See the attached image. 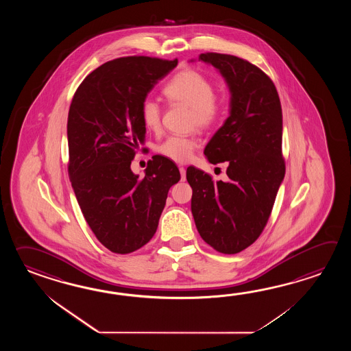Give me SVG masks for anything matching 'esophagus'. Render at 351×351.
<instances>
[{"instance_id":"34e87169","label":"esophagus","mask_w":351,"mask_h":351,"mask_svg":"<svg viewBox=\"0 0 351 351\" xmlns=\"http://www.w3.org/2000/svg\"><path fill=\"white\" fill-rule=\"evenodd\" d=\"M179 172H180V179L184 182L186 180V168L184 167H179Z\"/></svg>"}]
</instances>
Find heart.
I'll list each match as a JSON object with an SVG mask.
<instances>
[{"instance_id": "obj_1", "label": "heart", "mask_w": 351, "mask_h": 351, "mask_svg": "<svg viewBox=\"0 0 351 351\" xmlns=\"http://www.w3.org/2000/svg\"><path fill=\"white\" fill-rule=\"evenodd\" d=\"M165 95L176 104L192 110V119L199 128H209L222 115V101L215 97V88L206 76L195 70H183L165 85ZM143 124L156 132L160 128L162 109L152 97L144 99L141 108ZM198 143L192 138L171 136L159 145V153L174 162L184 163L192 157Z\"/></svg>"}]
</instances>
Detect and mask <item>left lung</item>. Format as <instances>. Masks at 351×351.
<instances>
[{
	"instance_id": "left-lung-1",
	"label": "left lung",
	"mask_w": 351,
	"mask_h": 351,
	"mask_svg": "<svg viewBox=\"0 0 351 351\" xmlns=\"http://www.w3.org/2000/svg\"><path fill=\"white\" fill-rule=\"evenodd\" d=\"M198 60L216 67L231 94L230 117L204 148L209 163L227 162L228 180L188 167L191 209L204 242L239 254L261 234L284 180L282 109L272 80L251 62L216 53Z\"/></svg>"
}]
</instances>
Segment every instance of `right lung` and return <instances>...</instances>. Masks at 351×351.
Instances as JSON below:
<instances>
[{"label": "right lung", "instance_id": "obj_1", "mask_svg": "<svg viewBox=\"0 0 351 351\" xmlns=\"http://www.w3.org/2000/svg\"><path fill=\"white\" fill-rule=\"evenodd\" d=\"M178 60L129 56L88 75L67 117L69 174L77 203L99 242L114 254L134 252L157 231L169 188L180 173L154 156L139 178L130 169L145 141L141 108Z\"/></svg>", "mask_w": 351, "mask_h": 351}]
</instances>
